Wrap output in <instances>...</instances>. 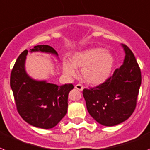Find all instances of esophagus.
<instances>
[{
    "mask_svg": "<svg viewBox=\"0 0 150 150\" xmlns=\"http://www.w3.org/2000/svg\"><path fill=\"white\" fill-rule=\"evenodd\" d=\"M75 88L77 90H79V91H83V89H84V87H83L81 84H76V85L75 86Z\"/></svg>",
    "mask_w": 150,
    "mask_h": 150,
    "instance_id": "obj_1",
    "label": "esophagus"
}]
</instances>
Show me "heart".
Masks as SVG:
<instances>
[{
	"instance_id": "b5f03b06",
	"label": "heart",
	"mask_w": 150,
	"mask_h": 150,
	"mask_svg": "<svg viewBox=\"0 0 150 150\" xmlns=\"http://www.w3.org/2000/svg\"><path fill=\"white\" fill-rule=\"evenodd\" d=\"M70 62L63 61L62 69L67 76L75 77L76 68L81 69L82 79L91 85H100L108 80L115 65L111 53L102 47H92L75 52Z\"/></svg>"
}]
</instances>
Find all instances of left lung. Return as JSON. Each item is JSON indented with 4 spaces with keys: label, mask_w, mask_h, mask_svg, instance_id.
<instances>
[{
    "label": "left lung",
    "mask_w": 150,
    "mask_h": 150,
    "mask_svg": "<svg viewBox=\"0 0 150 150\" xmlns=\"http://www.w3.org/2000/svg\"><path fill=\"white\" fill-rule=\"evenodd\" d=\"M125 57L112 76L96 88L84 89L83 96L91 117L104 126L125 122L134 111L141 84V72L134 53L122 44Z\"/></svg>",
    "instance_id": "obj_1"
}]
</instances>
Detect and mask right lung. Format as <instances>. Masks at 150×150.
I'll return each instance as SVG.
<instances>
[{
    "instance_id": "1",
    "label": "right lung",
    "mask_w": 150,
    "mask_h": 150,
    "mask_svg": "<svg viewBox=\"0 0 150 150\" xmlns=\"http://www.w3.org/2000/svg\"><path fill=\"white\" fill-rule=\"evenodd\" d=\"M28 52L51 53L57 57L58 54L48 45L35 46L29 51L25 50L16 61L10 75V87L20 116L31 125L50 129L66 115L68 95L74 86H58L31 78L25 68Z\"/></svg>"
}]
</instances>
